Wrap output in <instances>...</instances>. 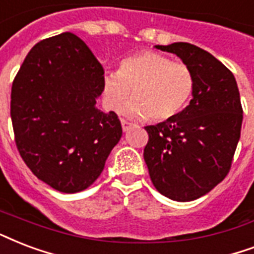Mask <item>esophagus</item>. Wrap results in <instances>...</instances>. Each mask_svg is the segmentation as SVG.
I'll return each instance as SVG.
<instances>
[{"label":"esophagus","instance_id":"1","mask_svg":"<svg viewBox=\"0 0 254 254\" xmlns=\"http://www.w3.org/2000/svg\"><path fill=\"white\" fill-rule=\"evenodd\" d=\"M121 125H123V130L127 131V129H130L131 127V124L129 123V121H127V120L121 119Z\"/></svg>","mask_w":254,"mask_h":254}]
</instances>
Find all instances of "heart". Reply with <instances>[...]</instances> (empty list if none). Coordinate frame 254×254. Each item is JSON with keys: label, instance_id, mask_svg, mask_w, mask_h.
Here are the masks:
<instances>
[{"label": "heart", "instance_id": "obj_1", "mask_svg": "<svg viewBox=\"0 0 254 254\" xmlns=\"http://www.w3.org/2000/svg\"><path fill=\"white\" fill-rule=\"evenodd\" d=\"M196 82V75L187 64L144 50L124 58L119 70L106 74L104 90L113 109H119L130 93L133 98L125 105V113L161 123L174 119L187 108Z\"/></svg>", "mask_w": 254, "mask_h": 254}]
</instances>
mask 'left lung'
<instances>
[{
	"label": "left lung",
	"instance_id": "obj_1",
	"mask_svg": "<svg viewBox=\"0 0 254 254\" xmlns=\"http://www.w3.org/2000/svg\"><path fill=\"white\" fill-rule=\"evenodd\" d=\"M157 49L179 56L196 75L190 104L174 119L145 127L144 160L153 185L170 200L200 198L229 173L243 125L233 73L206 50L188 42Z\"/></svg>",
	"mask_w": 254,
	"mask_h": 254
}]
</instances>
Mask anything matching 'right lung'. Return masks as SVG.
Returning <instances> with one entry per match:
<instances>
[{
    "instance_id": "obj_1",
    "label": "right lung",
    "mask_w": 254,
    "mask_h": 254,
    "mask_svg": "<svg viewBox=\"0 0 254 254\" xmlns=\"http://www.w3.org/2000/svg\"><path fill=\"white\" fill-rule=\"evenodd\" d=\"M104 80L100 61L71 33L36 44L14 77L15 146L37 179L56 190L90 187L123 135L119 116L96 108Z\"/></svg>"
}]
</instances>
